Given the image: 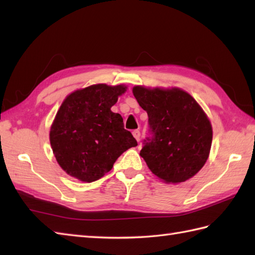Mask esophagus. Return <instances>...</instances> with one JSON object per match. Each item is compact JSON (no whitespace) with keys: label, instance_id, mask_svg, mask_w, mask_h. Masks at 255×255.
Listing matches in <instances>:
<instances>
[{"label":"esophagus","instance_id":"34e87169","mask_svg":"<svg viewBox=\"0 0 255 255\" xmlns=\"http://www.w3.org/2000/svg\"><path fill=\"white\" fill-rule=\"evenodd\" d=\"M133 133V136L136 138V141L138 142L139 141V136H141V133H139L138 129H134V131L132 132Z\"/></svg>","mask_w":255,"mask_h":255}]
</instances>
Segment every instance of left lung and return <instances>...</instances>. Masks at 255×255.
I'll list each match as a JSON object with an SVG mask.
<instances>
[{
  "label": "left lung",
  "instance_id": "obj_1",
  "mask_svg": "<svg viewBox=\"0 0 255 255\" xmlns=\"http://www.w3.org/2000/svg\"><path fill=\"white\" fill-rule=\"evenodd\" d=\"M133 95L148 116V135L139 155L166 183L195 176L209 156L212 128L195 99L180 89L134 87Z\"/></svg>",
  "mask_w": 255,
  "mask_h": 255
}]
</instances>
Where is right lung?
Masks as SVG:
<instances>
[{
  "label": "right lung",
  "instance_id": "1",
  "mask_svg": "<svg viewBox=\"0 0 255 255\" xmlns=\"http://www.w3.org/2000/svg\"><path fill=\"white\" fill-rule=\"evenodd\" d=\"M126 87L95 85L72 92L62 102L50 128V145L67 174L98 180L122 153L137 145L123 119L111 111Z\"/></svg>",
  "mask_w": 255,
  "mask_h": 255
}]
</instances>
